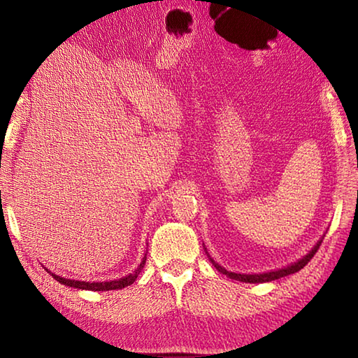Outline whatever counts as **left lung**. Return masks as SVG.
Wrapping results in <instances>:
<instances>
[{"label": "left lung", "mask_w": 358, "mask_h": 358, "mask_svg": "<svg viewBox=\"0 0 358 358\" xmlns=\"http://www.w3.org/2000/svg\"><path fill=\"white\" fill-rule=\"evenodd\" d=\"M320 243H322V240H319V243L313 248L310 251V254H306L305 257L300 259L299 262H295L292 265L286 266V268H281V270H275V271H268V273H260V275H240V273H232V271H227L226 268H222L221 265H217L213 259L211 260V264L216 266L217 271H221L222 275L229 276L230 280H237V281H243V282H268V281H275V280H280L282 276H287V275H292L296 273V271L301 270L303 266H305L310 260L314 257V254L317 252Z\"/></svg>", "instance_id": "left-lung-1"}]
</instances>
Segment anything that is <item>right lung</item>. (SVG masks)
Here are the masks:
<instances>
[{
  "label": "right lung",
  "mask_w": 358,
  "mask_h": 358,
  "mask_svg": "<svg viewBox=\"0 0 358 358\" xmlns=\"http://www.w3.org/2000/svg\"><path fill=\"white\" fill-rule=\"evenodd\" d=\"M145 260H147V254H145L143 260L138 265V268L136 270V273L128 275L124 278H120V280H115V281H106V282H87V281H74V280H68V278H62L55 273H52V276L55 278L58 282L64 284V286H69V287H76V289H85V290H117V289H123V287H128L131 286L132 282L137 280L138 273H141V270L143 268L145 265Z\"/></svg>",
  "instance_id": "add662e5"
}]
</instances>
